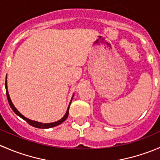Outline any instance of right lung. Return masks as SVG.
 <instances>
[{"label": "right lung", "mask_w": 160, "mask_h": 160, "mask_svg": "<svg viewBox=\"0 0 160 160\" xmlns=\"http://www.w3.org/2000/svg\"><path fill=\"white\" fill-rule=\"evenodd\" d=\"M5 88H6V93H7V98H8V103L9 104H10V107L11 108V109H12L13 111H14V113H15L17 115H18L19 117L22 118V119H24V120L25 121V122H28V124H29L30 125H32V126L33 127H35V128H52V127H55V126H57V125H60L61 123H62V122H64V121L66 120V119L67 118V117H68V114H69V108H70V105L71 104V101H72V100L70 101V104H69V107L68 108H67V112H66L65 115L63 116V117L62 118L60 119V120L57 121V122H52V123H41V122H35V121H32V120H30V119L27 118H25V116L22 115V114H21L20 112H19L17 110V109L15 108V107L14 106V104H12V102H11V100L10 98V97H9V93H8V85H7V77H6V81H5ZM73 97V96H72Z\"/></svg>", "instance_id": "right-lung-1"}]
</instances>
